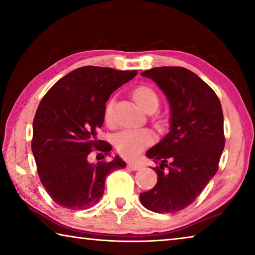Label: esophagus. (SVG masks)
<instances>
[{
    "mask_svg": "<svg viewBox=\"0 0 255 255\" xmlns=\"http://www.w3.org/2000/svg\"><path fill=\"white\" fill-rule=\"evenodd\" d=\"M127 166L132 171H139L141 170V167H143L139 163H136V162H129Z\"/></svg>",
    "mask_w": 255,
    "mask_h": 255,
    "instance_id": "obj_1",
    "label": "esophagus"
}]
</instances>
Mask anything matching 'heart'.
Segmentation results:
<instances>
[{
	"label": "heart",
	"mask_w": 255,
	"mask_h": 255,
	"mask_svg": "<svg viewBox=\"0 0 255 255\" xmlns=\"http://www.w3.org/2000/svg\"><path fill=\"white\" fill-rule=\"evenodd\" d=\"M132 97L145 112H154L159 106V98L156 91L149 85H138L132 91ZM103 118L108 125L114 122V101L107 102L103 111ZM155 140L154 133L148 129H125L117 133L114 139L116 149L126 158L136 157L143 150L152 145Z\"/></svg>",
	"instance_id": "1"
}]
</instances>
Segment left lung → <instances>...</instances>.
Here are the masks:
<instances>
[{"instance_id": "obj_1", "label": "left lung", "mask_w": 255, "mask_h": 255, "mask_svg": "<svg viewBox=\"0 0 255 255\" xmlns=\"http://www.w3.org/2000/svg\"><path fill=\"white\" fill-rule=\"evenodd\" d=\"M141 75L166 96L171 127L146 153L157 164V183L140 193V202L154 213H175L192 204L218 171L225 146L222 105L214 90L184 67H154Z\"/></svg>"}]
</instances>
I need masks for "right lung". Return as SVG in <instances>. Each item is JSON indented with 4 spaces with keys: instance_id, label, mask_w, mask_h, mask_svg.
Masks as SVG:
<instances>
[{
    "instance_id": "add662e5",
    "label": "right lung",
    "mask_w": 255,
    "mask_h": 255,
    "mask_svg": "<svg viewBox=\"0 0 255 255\" xmlns=\"http://www.w3.org/2000/svg\"><path fill=\"white\" fill-rule=\"evenodd\" d=\"M136 74L83 66L56 82L41 99L33 118L31 149L41 183L57 205L90 208L101 199L107 175L125 169L119 156L93 164L89 155L97 149L110 156L111 145L97 138L106 102Z\"/></svg>"
}]
</instances>
